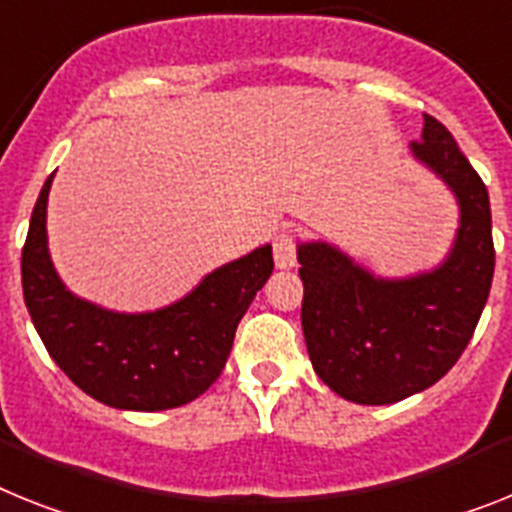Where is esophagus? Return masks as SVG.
<instances>
[{
	"label": "esophagus",
	"mask_w": 512,
	"mask_h": 512,
	"mask_svg": "<svg viewBox=\"0 0 512 512\" xmlns=\"http://www.w3.org/2000/svg\"><path fill=\"white\" fill-rule=\"evenodd\" d=\"M273 260H276L278 270H291L296 265V242L294 236L281 231L273 239Z\"/></svg>",
	"instance_id": "obj_1"
}]
</instances>
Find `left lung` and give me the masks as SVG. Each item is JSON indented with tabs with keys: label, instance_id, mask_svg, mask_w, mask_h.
<instances>
[{
	"label": "left lung",
	"instance_id": "obj_1",
	"mask_svg": "<svg viewBox=\"0 0 512 512\" xmlns=\"http://www.w3.org/2000/svg\"><path fill=\"white\" fill-rule=\"evenodd\" d=\"M409 153L458 205V229L440 263L377 276L338 244L296 242L309 362L333 393L362 406L398 403L448 375L495 276L489 192L453 135L424 114L422 140Z\"/></svg>",
	"mask_w": 512,
	"mask_h": 512
}]
</instances>
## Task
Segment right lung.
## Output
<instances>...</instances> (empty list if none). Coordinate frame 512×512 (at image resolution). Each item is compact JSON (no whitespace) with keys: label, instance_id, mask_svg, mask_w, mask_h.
<instances>
[{"label":"right lung","instance_id":"1","mask_svg":"<svg viewBox=\"0 0 512 512\" xmlns=\"http://www.w3.org/2000/svg\"><path fill=\"white\" fill-rule=\"evenodd\" d=\"M51 182L54 174L36 200L20 260L25 307L51 359L111 409L166 411L195 401L218 380L236 325L273 273V247L260 244L218 265L166 307H101L67 289L54 268L46 231Z\"/></svg>","mask_w":512,"mask_h":512}]
</instances>
